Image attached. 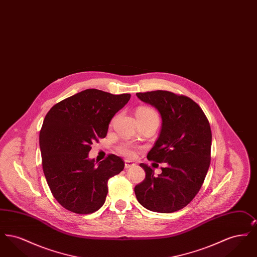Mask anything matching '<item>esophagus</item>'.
Here are the masks:
<instances>
[{"instance_id":"34e87169","label":"esophagus","mask_w":257,"mask_h":257,"mask_svg":"<svg viewBox=\"0 0 257 257\" xmlns=\"http://www.w3.org/2000/svg\"><path fill=\"white\" fill-rule=\"evenodd\" d=\"M134 166H136V164L133 163V162L128 161V160L125 161V169H129V168H132V167H134Z\"/></svg>"}]
</instances>
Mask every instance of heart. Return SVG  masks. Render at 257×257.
Returning <instances> with one entry per match:
<instances>
[{
	"instance_id": "heart-1",
	"label": "heart",
	"mask_w": 257,
	"mask_h": 257,
	"mask_svg": "<svg viewBox=\"0 0 257 257\" xmlns=\"http://www.w3.org/2000/svg\"><path fill=\"white\" fill-rule=\"evenodd\" d=\"M136 115L138 120H147V119H157L159 120V114L156 110L150 107L147 106H141L136 110ZM119 152L127 156V157H133L135 155V148L131 144L124 143L118 147Z\"/></svg>"
}]
</instances>
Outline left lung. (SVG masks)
I'll return each mask as SVG.
<instances>
[{
	"label": "left lung",
	"mask_w": 257,
	"mask_h": 257,
	"mask_svg": "<svg viewBox=\"0 0 257 257\" xmlns=\"http://www.w3.org/2000/svg\"><path fill=\"white\" fill-rule=\"evenodd\" d=\"M154 108L162 128L147 159L166 163L162 173L140 164L146 178L135 187L138 201L150 211L172 213L188 205L200 190L211 161L212 133L203 110L191 98L167 90L139 92Z\"/></svg>",
	"instance_id": "1"
}]
</instances>
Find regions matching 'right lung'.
Returning <instances> with one entry per match:
<instances>
[{"label": "right lung", "mask_w": 257, "mask_h": 257, "mask_svg": "<svg viewBox=\"0 0 257 257\" xmlns=\"http://www.w3.org/2000/svg\"><path fill=\"white\" fill-rule=\"evenodd\" d=\"M131 95L88 88L54 105L39 133L43 172L52 195L62 207L90 214L102 207L108 180L124 169L113 154L97 165L88 159L93 142L105 138L110 119Z\"/></svg>", "instance_id": "obj_1"}]
</instances>
